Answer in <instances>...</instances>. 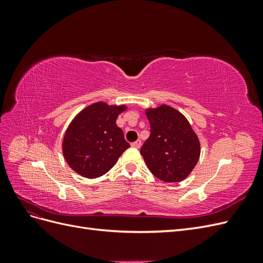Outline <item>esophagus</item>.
I'll return each mask as SVG.
<instances>
[{"label": "esophagus", "mask_w": 263, "mask_h": 263, "mask_svg": "<svg viewBox=\"0 0 263 263\" xmlns=\"http://www.w3.org/2000/svg\"><path fill=\"white\" fill-rule=\"evenodd\" d=\"M132 146L133 147H135V148H140V146H141V140H136V141H134L133 144H132Z\"/></svg>", "instance_id": "obj_1"}]
</instances>
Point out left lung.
Segmentation results:
<instances>
[{
  "instance_id": "obj_1",
  "label": "left lung",
  "mask_w": 263,
  "mask_h": 263,
  "mask_svg": "<svg viewBox=\"0 0 263 263\" xmlns=\"http://www.w3.org/2000/svg\"><path fill=\"white\" fill-rule=\"evenodd\" d=\"M150 136L140 154L150 172L163 182H180L200 158V141L187 119L177 109L161 105L147 109Z\"/></svg>"
}]
</instances>
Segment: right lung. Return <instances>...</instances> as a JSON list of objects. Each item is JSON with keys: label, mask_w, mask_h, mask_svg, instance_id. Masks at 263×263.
I'll list each match as a JSON object with an SVG mask.
<instances>
[{"label": "right lung", "mask_w": 263, "mask_h": 263, "mask_svg": "<svg viewBox=\"0 0 263 263\" xmlns=\"http://www.w3.org/2000/svg\"><path fill=\"white\" fill-rule=\"evenodd\" d=\"M125 106H109L100 102L78 114L66 132L63 156L69 166L80 176L99 178L108 172L130 145L116 118Z\"/></svg>", "instance_id": "obj_1"}]
</instances>
